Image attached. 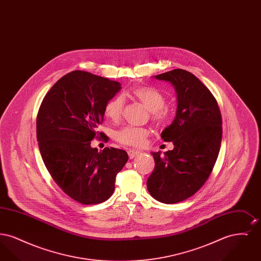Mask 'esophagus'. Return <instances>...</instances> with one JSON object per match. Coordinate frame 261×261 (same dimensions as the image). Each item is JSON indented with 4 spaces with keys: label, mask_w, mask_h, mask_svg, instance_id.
Here are the masks:
<instances>
[{
    "label": "esophagus",
    "mask_w": 261,
    "mask_h": 261,
    "mask_svg": "<svg viewBox=\"0 0 261 261\" xmlns=\"http://www.w3.org/2000/svg\"><path fill=\"white\" fill-rule=\"evenodd\" d=\"M128 155H129V159L130 160H132V159H134V158H136V155L139 154V150H136V149H129L128 151Z\"/></svg>",
    "instance_id": "obj_1"
}]
</instances>
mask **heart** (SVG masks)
<instances>
[{"label": "heart", "instance_id": "b5f03b06", "mask_svg": "<svg viewBox=\"0 0 261 261\" xmlns=\"http://www.w3.org/2000/svg\"><path fill=\"white\" fill-rule=\"evenodd\" d=\"M132 98L142 102L150 112L151 120L158 125L166 124L170 119V111L165 107V97L155 88L137 87L130 92ZM124 107L121 96H115L108 100L105 106V114L112 121L120 119ZM149 129L138 126H124L115 132V140L126 146H141L149 136Z\"/></svg>", "mask_w": 261, "mask_h": 261}]
</instances>
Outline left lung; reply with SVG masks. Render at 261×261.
<instances>
[{
  "label": "left lung",
  "instance_id": "8db88e82",
  "mask_svg": "<svg viewBox=\"0 0 261 261\" xmlns=\"http://www.w3.org/2000/svg\"><path fill=\"white\" fill-rule=\"evenodd\" d=\"M154 78L173 85L178 103L173 122L162 133L174 149L151 152L155 165L147 187L153 199L176 203L197 193L211 175L221 146V112L211 91L191 72L173 69Z\"/></svg>",
  "mask_w": 261,
  "mask_h": 261
}]
</instances>
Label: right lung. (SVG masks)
Instances as JSON below:
<instances>
[{"instance_id": "obj_1", "label": "right lung", "mask_w": 261, "mask_h": 261, "mask_svg": "<svg viewBox=\"0 0 261 261\" xmlns=\"http://www.w3.org/2000/svg\"><path fill=\"white\" fill-rule=\"evenodd\" d=\"M119 82L86 71L69 72L50 88L40 106L36 130L39 149L58 186L82 204L109 199L115 177L128 161L123 149L91 147L103 137L98 127L105 106L119 92Z\"/></svg>"}]
</instances>
